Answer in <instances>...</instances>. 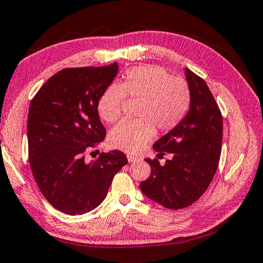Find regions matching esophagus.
Segmentation results:
<instances>
[{"label": "esophagus", "mask_w": 263, "mask_h": 263, "mask_svg": "<svg viewBox=\"0 0 263 263\" xmlns=\"http://www.w3.org/2000/svg\"><path fill=\"white\" fill-rule=\"evenodd\" d=\"M128 162L129 163H133V162H138V161H141V158H137V157H133V155H128Z\"/></svg>", "instance_id": "obj_1"}]
</instances>
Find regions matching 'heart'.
Returning <instances> with one entry per match:
<instances>
[{"instance_id": "obj_1", "label": "heart", "mask_w": 263, "mask_h": 263, "mask_svg": "<svg viewBox=\"0 0 263 263\" xmlns=\"http://www.w3.org/2000/svg\"><path fill=\"white\" fill-rule=\"evenodd\" d=\"M125 98L139 101L138 120H125L109 134V144L127 153H137L151 141L155 127L160 133L175 129L191 105V90L184 79L171 77L159 66L127 70L120 85L112 84L101 94L98 112L106 124H115L122 114Z\"/></svg>"}]
</instances>
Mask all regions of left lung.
<instances>
[{
  "label": "left lung",
  "mask_w": 263,
  "mask_h": 263,
  "mask_svg": "<svg viewBox=\"0 0 263 263\" xmlns=\"http://www.w3.org/2000/svg\"><path fill=\"white\" fill-rule=\"evenodd\" d=\"M191 90V108L175 129L154 143L159 154L171 160L160 165L145 159L151 175L139 184L149 200L171 210L192 205L210 185L221 154L222 116L204 79L185 69Z\"/></svg>",
  "instance_id": "1"
}]
</instances>
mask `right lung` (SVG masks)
<instances>
[{
	"instance_id": "1",
	"label": "right lung",
	"mask_w": 263,
	"mask_h": 263,
	"mask_svg": "<svg viewBox=\"0 0 263 263\" xmlns=\"http://www.w3.org/2000/svg\"><path fill=\"white\" fill-rule=\"evenodd\" d=\"M117 72V62L62 69L30 102L27 120L30 168L43 196L63 213L83 214L99 206L115 175L128 162L116 149L102 152L94 161L85 159L105 138L98 102Z\"/></svg>"
}]
</instances>
